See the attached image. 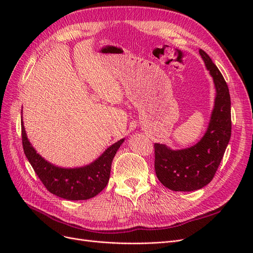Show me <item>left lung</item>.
<instances>
[{
  "label": "left lung",
  "mask_w": 253,
  "mask_h": 253,
  "mask_svg": "<svg viewBox=\"0 0 253 253\" xmlns=\"http://www.w3.org/2000/svg\"><path fill=\"white\" fill-rule=\"evenodd\" d=\"M207 70L213 78L215 99L208 127L202 139L190 148L172 150L155 143V172L165 187L190 192L212 180L231 137V100L227 83L211 58L200 49Z\"/></svg>",
  "instance_id": "1"
}]
</instances>
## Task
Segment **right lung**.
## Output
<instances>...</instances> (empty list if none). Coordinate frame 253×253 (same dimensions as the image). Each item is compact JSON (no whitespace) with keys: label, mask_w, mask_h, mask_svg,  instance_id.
Masks as SVG:
<instances>
[{"label":"right lung","mask_w":253,"mask_h":253,"mask_svg":"<svg viewBox=\"0 0 253 253\" xmlns=\"http://www.w3.org/2000/svg\"><path fill=\"white\" fill-rule=\"evenodd\" d=\"M24 153L38 177L50 193L68 201H85L96 196L110 179L112 162L125 138L106 149L95 162L79 168H61L45 160L28 140L22 119Z\"/></svg>","instance_id":"right-lung-1"}]
</instances>
